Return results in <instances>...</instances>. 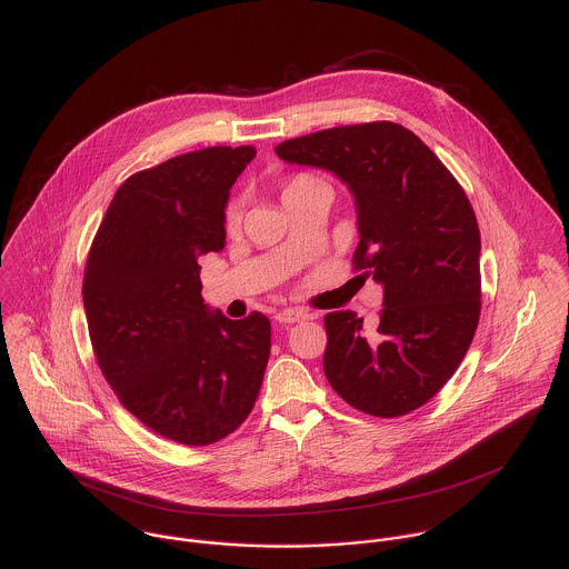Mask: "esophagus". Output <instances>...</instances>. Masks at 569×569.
<instances>
[{"label": "esophagus", "instance_id": "esophagus-1", "mask_svg": "<svg viewBox=\"0 0 569 569\" xmlns=\"http://www.w3.org/2000/svg\"><path fill=\"white\" fill-rule=\"evenodd\" d=\"M273 318H276L278 325H296V322L309 320V313H307V311H300V309H282V311H278Z\"/></svg>", "mask_w": 569, "mask_h": 569}]
</instances>
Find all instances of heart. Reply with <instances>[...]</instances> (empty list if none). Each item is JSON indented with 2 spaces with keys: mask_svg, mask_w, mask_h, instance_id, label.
<instances>
[{
  "mask_svg": "<svg viewBox=\"0 0 569 569\" xmlns=\"http://www.w3.org/2000/svg\"><path fill=\"white\" fill-rule=\"evenodd\" d=\"M322 186H328L325 179H320V177H313V174H296V177H291L287 183H284V188H282V201H289L291 197H296V194H302V192H309V190H316V188H322ZM241 223H243V208H241V203L239 201H234L230 208H228V212H226V228L230 230V232H237L239 228H241Z\"/></svg>",
  "mask_w": 569,
  "mask_h": 569,
  "instance_id": "obj_1",
  "label": "heart"
}]
</instances>
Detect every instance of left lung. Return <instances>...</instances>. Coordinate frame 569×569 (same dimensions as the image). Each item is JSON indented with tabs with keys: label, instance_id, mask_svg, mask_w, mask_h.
Wrapping results in <instances>:
<instances>
[{
	"label": "left lung",
	"instance_id": "left-lung-1",
	"mask_svg": "<svg viewBox=\"0 0 569 569\" xmlns=\"http://www.w3.org/2000/svg\"><path fill=\"white\" fill-rule=\"evenodd\" d=\"M289 163L341 179L357 208L359 278L383 287L372 332L355 311L326 313L325 375L348 406L397 418L453 377L480 320V228L433 151L397 122L335 127L276 147Z\"/></svg>",
	"mask_w": 569,
	"mask_h": 569
}]
</instances>
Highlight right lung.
<instances>
[{
  "mask_svg": "<svg viewBox=\"0 0 569 569\" xmlns=\"http://www.w3.org/2000/svg\"><path fill=\"white\" fill-rule=\"evenodd\" d=\"M253 158V147H210L131 174L87 256L96 361L120 403L179 445L239 429L269 361V320L212 313L199 280V258L226 247L230 188Z\"/></svg>",
  "mask_w": 569,
  "mask_h": 569,
  "instance_id": "add662e5",
  "label": "right lung"
}]
</instances>
